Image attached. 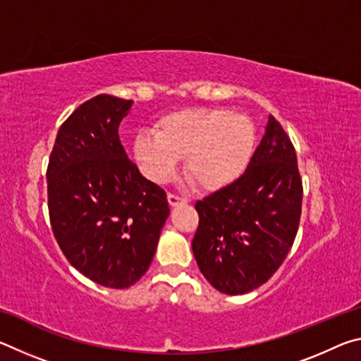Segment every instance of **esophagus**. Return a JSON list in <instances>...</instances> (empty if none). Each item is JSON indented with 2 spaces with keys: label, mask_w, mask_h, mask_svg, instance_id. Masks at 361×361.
Segmentation results:
<instances>
[{
  "label": "esophagus",
  "mask_w": 361,
  "mask_h": 361,
  "mask_svg": "<svg viewBox=\"0 0 361 361\" xmlns=\"http://www.w3.org/2000/svg\"><path fill=\"white\" fill-rule=\"evenodd\" d=\"M167 200H169V205L170 207H176V205H185L188 204V200L185 197H181V195H175V194H169L167 195Z\"/></svg>",
  "instance_id": "obj_1"
}]
</instances>
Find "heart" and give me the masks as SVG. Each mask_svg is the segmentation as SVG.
I'll return each instance as SVG.
<instances>
[{
  "label": "heart",
  "instance_id": "b5f03b06",
  "mask_svg": "<svg viewBox=\"0 0 361 361\" xmlns=\"http://www.w3.org/2000/svg\"><path fill=\"white\" fill-rule=\"evenodd\" d=\"M256 148L255 122L226 108H188L157 122L156 135L140 133L133 157L145 176L162 185L173 178L180 159L195 188L221 191L247 172Z\"/></svg>",
  "mask_w": 361,
  "mask_h": 361
}]
</instances>
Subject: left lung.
<instances>
[{
	"label": "left lung",
	"mask_w": 361,
	"mask_h": 361,
	"mask_svg": "<svg viewBox=\"0 0 361 361\" xmlns=\"http://www.w3.org/2000/svg\"><path fill=\"white\" fill-rule=\"evenodd\" d=\"M301 202L295 148L269 116L247 172L195 202L192 253L209 283L224 295H245L266 283L295 242Z\"/></svg>",
	"instance_id": "8db88e82"
}]
</instances>
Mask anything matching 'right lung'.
<instances>
[{
    "instance_id": "obj_1",
    "label": "right lung",
    "mask_w": 361,
    "mask_h": 361,
    "mask_svg": "<svg viewBox=\"0 0 361 361\" xmlns=\"http://www.w3.org/2000/svg\"><path fill=\"white\" fill-rule=\"evenodd\" d=\"M132 100L102 94L59 129L47 167L54 235L70 264L108 288L148 271L169 218L166 191L146 180L119 140Z\"/></svg>"
}]
</instances>
